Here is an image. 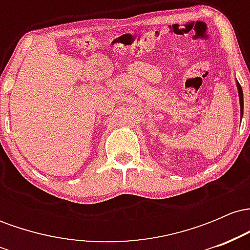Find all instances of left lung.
I'll return each instance as SVG.
<instances>
[{
  "instance_id": "obj_1",
  "label": "left lung",
  "mask_w": 250,
  "mask_h": 250,
  "mask_svg": "<svg viewBox=\"0 0 250 250\" xmlns=\"http://www.w3.org/2000/svg\"><path fill=\"white\" fill-rule=\"evenodd\" d=\"M237 89H239L240 104H241V116H242V114H243V91H242V87H241L239 82H237Z\"/></svg>"
}]
</instances>
